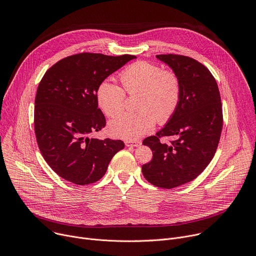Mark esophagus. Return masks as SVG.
Returning a JSON list of instances; mask_svg holds the SVG:
<instances>
[{
	"instance_id": "1",
	"label": "esophagus",
	"mask_w": 256,
	"mask_h": 256,
	"mask_svg": "<svg viewBox=\"0 0 256 256\" xmlns=\"http://www.w3.org/2000/svg\"><path fill=\"white\" fill-rule=\"evenodd\" d=\"M126 147H138V146L140 144V140H126L124 142Z\"/></svg>"
}]
</instances>
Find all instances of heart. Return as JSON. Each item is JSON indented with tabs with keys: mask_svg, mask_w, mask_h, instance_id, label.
Instances as JSON below:
<instances>
[{
	"mask_svg": "<svg viewBox=\"0 0 256 256\" xmlns=\"http://www.w3.org/2000/svg\"><path fill=\"white\" fill-rule=\"evenodd\" d=\"M122 89L110 82H102L96 92L99 108L107 116L122 112L126 93L138 95L134 114H122L109 122L108 130L114 136L134 140L155 126L156 120L163 124L175 114L181 98V83L177 74L148 60H138L126 66L120 74Z\"/></svg>",
	"mask_w": 256,
	"mask_h": 256,
	"instance_id": "b5f03b06",
	"label": "heart"
}]
</instances>
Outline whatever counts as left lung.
Instances as JSON below:
<instances>
[{
	"label": "left lung",
	"mask_w": 256,
	"mask_h": 256,
	"mask_svg": "<svg viewBox=\"0 0 256 256\" xmlns=\"http://www.w3.org/2000/svg\"><path fill=\"white\" fill-rule=\"evenodd\" d=\"M175 72L181 98L175 114L155 136L142 144L153 152L142 166L144 177L161 188H174L196 178L212 161L223 128V110L218 84L206 66L181 54H157ZM163 136H174L162 144Z\"/></svg>",
	"instance_id": "left-lung-1"
}]
</instances>
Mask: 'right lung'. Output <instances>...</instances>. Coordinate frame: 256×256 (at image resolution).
Masks as SVG:
<instances>
[{"label":"right lung","mask_w":256,"mask_h":256,"mask_svg":"<svg viewBox=\"0 0 256 256\" xmlns=\"http://www.w3.org/2000/svg\"><path fill=\"white\" fill-rule=\"evenodd\" d=\"M136 58L81 52L58 60L42 77L35 97L34 130L42 155L62 178L78 186L94 184L124 148L120 140L89 136L106 124L96 100L99 85Z\"/></svg>","instance_id":"1"}]
</instances>
